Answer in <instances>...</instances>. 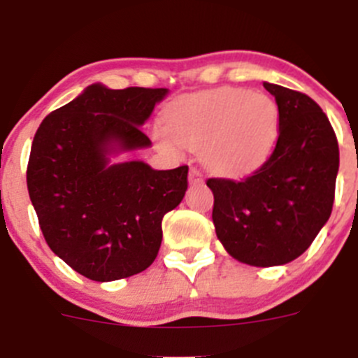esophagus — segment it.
<instances>
[{"label": "esophagus", "mask_w": 358, "mask_h": 358, "mask_svg": "<svg viewBox=\"0 0 358 358\" xmlns=\"http://www.w3.org/2000/svg\"><path fill=\"white\" fill-rule=\"evenodd\" d=\"M202 180H204V175H202L201 169L196 168V166H192L189 171V182L192 183V185H196V183H202Z\"/></svg>", "instance_id": "obj_1"}]
</instances>
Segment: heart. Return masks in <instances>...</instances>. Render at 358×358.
I'll return each mask as SVG.
<instances>
[{"instance_id": "obj_1", "label": "heart", "mask_w": 358, "mask_h": 358, "mask_svg": "<svg viewBox=\"0 0 358 358\" xmlns=\"http://www.w3.org/2000/svg\"><path fill=\"white\" fill-rule=\"evenodd\" d=\"M279 107L265 93L222 88L176 103L168 128H156V140L169 152L178 143L202 152L209 169L241 175L265 161L279 136Z\"/></svg>"}]
</instances>
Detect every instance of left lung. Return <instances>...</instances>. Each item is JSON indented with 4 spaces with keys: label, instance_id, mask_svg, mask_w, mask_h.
I'll return each instance as SVG.
<instances>
[{
    "label": "left lung",
    "instance_id": "obj_1",
    "mask_svg": "<svg viewBox=\"0 0 358 358\" xmlns=\"http://www.w3.org/2000/svg\"><path fill=\"white\" fill-rule=\"evenodd\" d=\"M275 96L279 138L270 157L241 182L209 178L213 223L232 258L252 266L286 265L310 248L333 211L338 138L308 95L263 83Z\"/></svg>",
    "mask_w": 358,
    "mask_h": 358
}]
</instances>
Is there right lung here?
Masks as SVG:
<instances>
[{
  "instance_id": "obj_1",
  "label": "right lung",
  "mask_w": 358,
  "mask_h": 358,
  "mask_svg": "<svg viewBox=\"0 0 358 358\" xmlns=\"http://www.w3.org/2000/svg\"><path fill=\"white\" fill-rule=\"evenodd\" d=\"M166 88L92 85L46 115L32 140L27 190L46 244L96 282L126 279L156 259L162 218L185 196L189 166L157 171L109 154L150 145L140 126Z\"/></svg>"
}]
</instances>
